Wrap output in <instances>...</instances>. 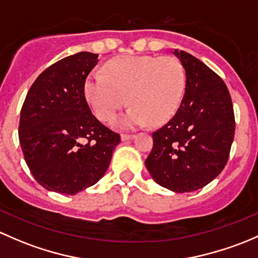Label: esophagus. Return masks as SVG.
<instances>
[{
    "label": "esophagus",
    "instance_id": "1",
    "mask_svg": "<svg viewBox=\"0 0 258 258\" xmlns=\"http://www.w3.org/2000/svg\"><path fill=\"white\" fill-rule=\"evenodd\" d=\"M134 137V134H121V140H123V142H126V140L133 139Z\"/></svg>",
    "mask_w": 258,
    "mask_h": 258
}]
</instances>
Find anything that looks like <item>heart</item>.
<instances>
[{
    "label": "heart",
    "instance_id": "b5f03b06",
    "mask_svg": "<svg viewBox=\"0 0 258 258\" xmlns=\"http://www.w3.org/2000/svg\"><path fill=\"white\" fill-rule=\"evenodd\" d=\"M107 76L92 73L84 93L93 113L109 123L129 102L132 107L116 120L123 128L161 125L176 114L186 89V73L177 58L123 55L105 66Z\"/></svg>",
    "mask_w": 258,
    "mask_h": 258
}]
</instances>
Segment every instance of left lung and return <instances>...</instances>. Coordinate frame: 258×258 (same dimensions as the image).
Here are the masks:
<instances>
[{
  "instance_id": "obj_1",
  "label": "left lung",
  "mask_w": 258,
  "mask_h": 258,
  "mask_svg": "<svg viewBox=\"0 0 258 258\" xmlns=\"http://www.w3.org/2000/svg\"><path fill=\"white\" fill-rule=\"evenodd\" d=\"M186 73L179 110L153 133L145 165L154 181L174 192L211 182L226 165L235 135L230 92L221 78L185 50H174Z\"/></svg>"
}]
</instances>
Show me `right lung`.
Wrapping results in <instances>:
<instances>
[{"mask_svg":"<svg viewBox=\"0 0 258 258\" xmlns=\"http://www.w3.org/2000/svg\"><path fill=\"white\" fill-rule=\"evenodd\" d=\"M98 54L79 52L42 72L21 109L18 138L31 174L49 191L74 195L107 171L120 135L92 114L84 84Z\"/></svg>","mask_w":258,"mask_h":258,"instance_id":"obj_1","label":"right lung"}]
</instances>
